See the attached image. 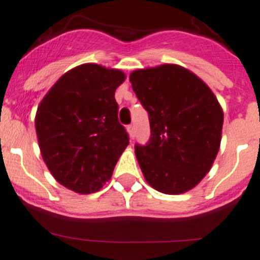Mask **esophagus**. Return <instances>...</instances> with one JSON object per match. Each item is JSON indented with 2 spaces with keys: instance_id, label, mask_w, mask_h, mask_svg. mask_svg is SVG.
I'll return each instance as SVG.
<instances>
[{
  "instance_id": "1",
  "label": "esophagus",
  "mask_w": 260,
  "mask_h": 260,
  "mask_svg": "<svg viewBox=\"0 0 260 260\" xmlns=\"http://www.w3.org/2000/svg\"><path fill=\"white\" fill-rule=\"evenodd\" d=\"M127 133H129L131 139L135 138V127H134V125H129L127 126Z\"/></svg>"
}]
</instances>
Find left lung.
Returning <instances> with one entry per match:
<instances>
[{
    "label": "left lung",
    "mask_w": 260,
    "mask_h": 260,
    "mask_svg": "<svg viewBox=\"0 0 260 260\" xmlns=\"http://www.w3.org/2000/svg\"><path fill=\"white\" fill-rule=\"evenodd\" d=\"M130 82L150 121L148 144L135 145L144 178L161 193L189 191L209 173L220 149L223 112L216 96L177 64L136 69Z\"/></svg>",
    "instance_id": "obj_1"
}]
</instances>
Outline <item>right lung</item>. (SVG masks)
<instances>
[{
	"instance_id": "add662e5",
	"label": "right lung",
	"mask_w": 260,
	"mask_h": 260,
	"mask_svg": "<svg viewBox=\"0 0 260 260\" xmlns=\"http://www.w3.org/2000/svg\"><path fill=\"white\" fill-rule=\"evenodd\" d=\"M125 78L119 69L82 64L64 73L38 107L40 153L56 182L71 191H100L129 145L115 100Z\"/></svg>"
}]
</instances>
